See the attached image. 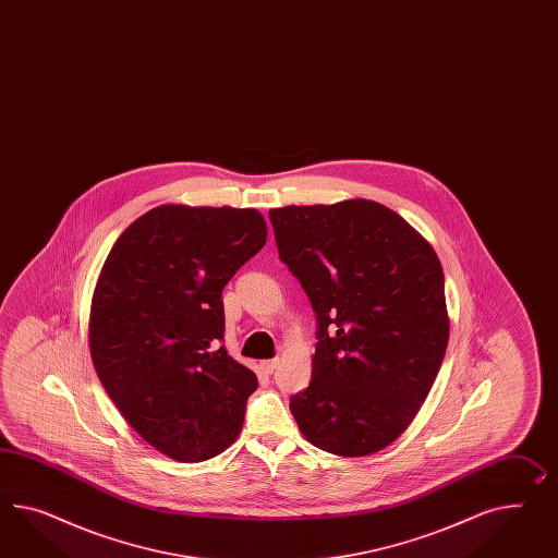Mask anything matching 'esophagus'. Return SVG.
I'll return each instance as SVG.
<instances>
[{
  "label": "esophagus",
  "instance_id": "obj_1",
  "mask_svg": "<svg viewBox=\"0 0 558 558\" xmlns=\"http://www.w3.org/2000/svg\"><path fill=\"white\" fill-rule=\"evenodd\" d=\"M278 360H268V362H262V365H259V367H262V372H264V374H268V376H271V374H274V372H276V367H278Z\"/></svg>",
  "mask_w": 558,
  "mask_h": 558
}]
</instances>
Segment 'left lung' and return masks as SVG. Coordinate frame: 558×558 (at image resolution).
<instances>
[{
    "mask_svg": "<svg viewBox=\"0 0 558 558\" xmlns=\"http://www.w3.org/2000/svg\"><path fill=\"white\" fill-rule=\"evenodd\" d=\"M270 221L317 315L313 379L290 412L323 451H379L416 416L447 351L437 254L398 213L365 198L271 209Z\"/></svg>",
    "mask_w": 558,
    "mask_h": 558,
    "instance_id": "1",
    "label": "left lung"
}]
</instances>
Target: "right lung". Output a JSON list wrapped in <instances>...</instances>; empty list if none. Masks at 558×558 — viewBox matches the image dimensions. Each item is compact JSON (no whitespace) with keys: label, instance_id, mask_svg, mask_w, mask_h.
<instances>
[{"label":"right lung","instance_id":"1","mask_svg":"<svg viewBox=\"0 0 558 558\" xmlns=\"http://www.w3.org/2000/svg\"><path fill=\"white\" fill-rule=\"evenodd\" d=\"M256 209L162 205L121 233L90 304L95 372L123 418L196 463L238 438L252 369L223 347V288L266 245Z\"/></svg>","mask_w":558,"mask_h":558}]
</instances>
